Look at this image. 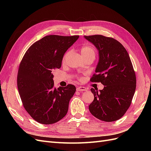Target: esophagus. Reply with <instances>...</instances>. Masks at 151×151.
Masks as SVG:
<instances>
[{
	"label": "esophagus",
	"mask_w": 151,
	"mask_h": 151,
	"mask_svg": "<svg viewBox=\"0 0 151 151\" xmlns=\"http://www.w3.org/2000/svg\"><path fill=\"white\" fill-rule=\"evenodd\" d=\"M86 90L87 89L85 88V87H83V86H79L77 87V91H84Z\"/></svg>",
	"instance_id": "34e87169"
}]
</instances>
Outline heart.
I'll use <instances>...</instances> for the list:
<instances>
[{"label":"heart","mask_w":151,"mask_h":151,"mask_svg":"<svg viewBox=\"0 0 151 151\" xmlns=\"http://www.w3.org/2000/svg\"><path fill=\"white\" fill-rule=\"evenodd\" d=\"M81 53L82 56L83 57V58H86V57H91V56H94L95 57V50L94 49L93 47H92L90 45H85V46H83V47L81 48ZM70 54V50H68L67 51L64 57H63V61L64 62L65 60V59L67 58V57Z\"/></svg>","instance_id":"obj_1"}]
</instances>
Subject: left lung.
Listing matches in <instances>:
<instances>
[{"label": "left lung", "instance_id": "left-lung-1", "mask_svg": "<svg viewBox=\"0 0 151 151\" xmlns=\"http://www.w3.org/2000/svg\"><path fill=\"white\" fill-rule=\"evenodd\" d=\"M98 51L99 60L91 81L100 82L102 90L91 88L94 101L89 109L99 120L111 122L129 109L136 88V77L126 49L117 40L102 35L84 36Z\"/></svg>", "mask_w": 151, "mask_h": 151}]
</instances>
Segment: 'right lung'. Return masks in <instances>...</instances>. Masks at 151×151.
<instances>
[{
    "instance_id": "obj_1",
    "label": "right lung",
    "mask_w": 151,
    "mask_h": 151,
    "mask_svg": "<svg viewBox=\"0 0 151 151\" xmlns=\"http://www.w3.org/2000/svg\"><path fill=\"white\" fill-rule=\"evenodd\" d=\"M79 37L45 36L32 45L22 58L17 88L25 109L36 122L53 124L66 115L76 88L72 84L55 88L53 72L61 67L65 53Z\"/></svg>"
}]
</instances>
